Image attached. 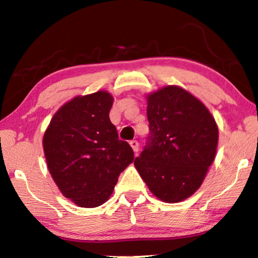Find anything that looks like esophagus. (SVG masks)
<instances>
[{"label": "esophagus", "instance_id": "34e87169", "mask_svg": "<svg viewBox=\"0 0 258 258\" xmlns=\"http://www.w3.org/2000/svg\"><path fill=\"white\" fill-rule=\"evenodd\" d=\"M131 147H132V149L134 152H138L139 151V142L137 141V140H132V141L130 142Z\"/></svg>", "mask_w": 258, "mask_h": 258}]
</instances>
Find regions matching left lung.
Masks as SVG:
<instances>
[{
    "instance_id": "left-lung-1",
    "label": "left lung",
    "mask_w": 258,
    "mask_h": 258,
    "mask_svg": "<svg viewBox=\"0 0 258 258\" xmlns=\"http://www.w3.org/2000/svg\"><path fill=\"white\" fill-rule=\"evenodd\" d=\"M147 116L150 133L135 167L157 198L182 202L199 189L215 158V119L203 102L174 85L148 95Z\"/></svg>"
}]
</instances>
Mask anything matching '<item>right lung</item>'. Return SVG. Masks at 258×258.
I'll use <instances>...</instances> for the list:
<instances>
[{
  "instance_id": "obj_1",
  "label": "right lung",
  "mask_w": 258,
  "mask_h": 258,
  "mask_svg": "<svg viewBox=\"0 0 258 258\" xmlns=\"http://www.w3.org/2000/svg\"><path fill=\"white\" fill-rule=\"evenodd\" d=\"M106 91L76 97L54 113L43 138L47 168L64 197L77 206L106 203L134 152L118 133Z\"/></svg>"
}]
</instances>
